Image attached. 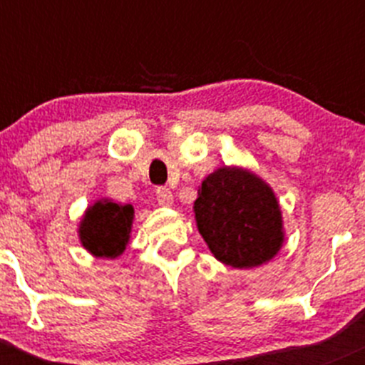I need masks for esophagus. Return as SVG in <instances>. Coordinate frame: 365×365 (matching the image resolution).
I'll return each mask as SVG.
<instances>
[{
    "label": "esophagus",
    "mask_w": 365,
    "mask_h": 365,
    "mask_svg": "<svg viewBox=\"0 0 365 365\" xmlns=\"http://www.w3.org/2000/svg\"><path fill=\"white\" fill-rule=\"evenodd\" d=\"M155 201L162 206H171L173 205V192L168 189V187H157Z\"/></svg>",
    "instance_id": "34e87169"
}]
</instances>
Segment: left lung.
Here are the masks:
<instances>
[{
  "instance_id": "8db88e82",
  "label": "left lung",
  "mask_w": 365,
  "mask_h": 365,
  "mask_svg": "<svg viewBox=\"0 0 365 365\" xmlns=\"http://www.w3.org/2000/svg\"><path fill=\"white\" fill-rule=\"evenodd\" d=\"M197 227L224 264L252 268L281 249L282 217L274 192L252 173L220 168L201 183L194 203Z\"/></svg>"
}]
</instances>
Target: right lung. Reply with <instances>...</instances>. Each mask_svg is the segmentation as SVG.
I'll use <instances>...</instances> for the list:
<instances>
[{
  "label": "right lung",
  "instance_id": "right-lung-1",
  "mask_svg": "<svg viewBox=\"0 0 365 365\" xmlns=\"http://www.w3.org/2000/svg\"><path fill=\"white\" fill-rule=\"evenodd\" d=\"M134 208L113 201H97L88 208L79 227L84 247L98 257H116L125 251Z\"/></svg>",
  "mask_w": 365,
  "mask_h": 365
}]
</instances>
